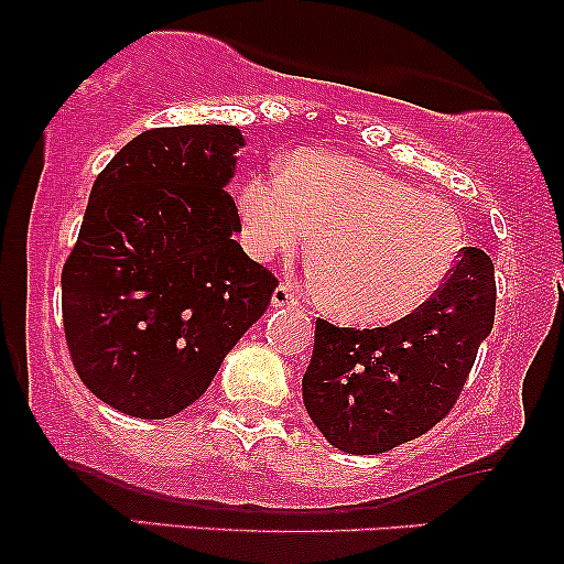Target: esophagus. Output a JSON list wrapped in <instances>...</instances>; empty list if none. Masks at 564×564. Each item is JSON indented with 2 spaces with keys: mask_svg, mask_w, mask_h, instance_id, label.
Masks as SVG:
<instances>
[{
  "mask_svg": "<svg viewBox=\"0 0 564 564\" xmlns=\"http://www.w3.org/2000/svg\"><path fill=\"white\" fill-rule=\"evenodd\" d=\"M296 304V289L291 283H281L273 291V307H294Z\"/></svg>",
  "mask_w": 564,
  "mask_h": 564,
  "instance_id": "34e87169",
  "label": "esophagus"
}]
</instances>
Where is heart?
I'll use <instances>...</instances> for the list:
<instances>
[{
	"instance_id": "1",
	"label": "heart",
	"mask_w": 564,
	"mask_h": 564,
	"mask_svg": "<svg viewBox=\"0 0 564 564\" xmlns=\"http://www.w3.org/2000/svg\"><path fill=\"white\" fill-rule=\"evenodd\" d=\"M236 206L257 260L294 254L315 232L310 270L323 304L347 323L411 315L462 251V223L445 200L341 153L300 151L281 174H249Z\"/></svg>"
}]
</instances>
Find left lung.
Listing matches in <instances>:
<instances>
[{"instance_id":"8db88e82","label":"left lung","mask_w":564,"mask_h":564,"mask_svg":"<svg viewBox=\"0 0 564 564\" xmlns=\"http://www.w3.org/2000/svg\"><path fill=\"white\" fill-rule=\"evenodd\" d=\"M496 315L494 262L464 246L430 302L384 328L318 318L302 400L334 448L373 456L430 432L456 405Z\"/></svg>"}]
</instances>
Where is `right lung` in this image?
<instances>
[{
  "label": "right lung",
  "mask_w": 564,
  "mask_h": 564,
  "mask_svg": "<svg viewBox=\"0 0 564 564\" xmlns=\"http://www.w3.org/2000/svg\"><path fill=\"white\" fill-rule=\"evenodd\" d=\"M241 145L238 127L148 129L97 174L61 278L63 328L84 384L127 416L196 403L278 286L232 241Z\"/></svg>",
  "instance_id": "obj_1"
}]
</instances>
